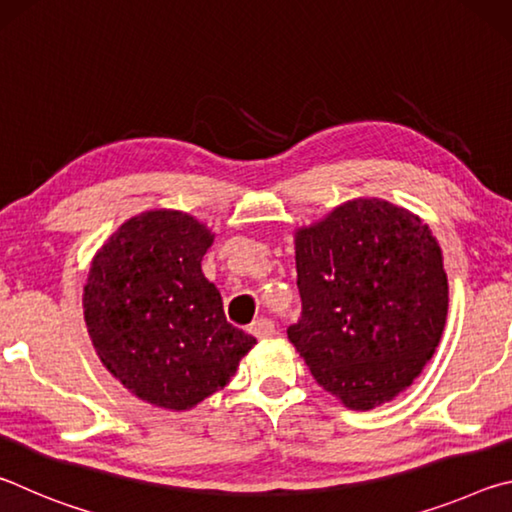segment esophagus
Segmentation results:
<instances>
[{
    "instance_id": "1",
    "label": "esophagus",
    "mask_w": 512,
    "mask_h": 512,
    "mask_svg": "<svg viewBox=\"0 0 512 512\" xmlns=\"http://www.w3.org/2000/svg\"><path fill=\"white\" fill-rule=\"evenodd\" d=\"M250 334H253L255 339H259V341L271 339V336L275 334V325L268 318H259V320H255L253 325H250Z\"/></svg>"
}]
</instances>
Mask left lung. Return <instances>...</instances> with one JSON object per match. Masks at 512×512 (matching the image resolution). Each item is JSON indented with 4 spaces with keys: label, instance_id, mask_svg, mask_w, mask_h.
<instances>
[{
    "label": "left lung",
    "instance_id": "8db88e82",
    "mask_svg": "<svg viewBox=\"0 0 512 512\" xmlns=\"http://www.w3.org/2000/svg\"><path fill=\"white\" fill-rule=\"evenodd\" d=\"M302 318L287 329L311 375L352 411L409 388L443 336V250L418 214L345 201L293 232Z\"/></svg>",
    "mask_w": 512,
    "mask_h": 512
}]
</instances>
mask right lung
<instances>
[{
	"mask_svg": "<svg viewBox=\"0 0 512 512\" xmlns=\"http://www.w3.org/2000/svg\"><path fill=\"white\" fill-rule=\"evenodd\" d=\"M214 232L180 210L124 221L94 253L83 318L119 384L158 409L189 411L235 377L257 343L232 327L203 275Z\"/></svg>",
	"mask_w": 512,
	"mask_h": 512,
	"instance_id": "right-lung-1",
	"label": "right lung"
}]
</instances>
